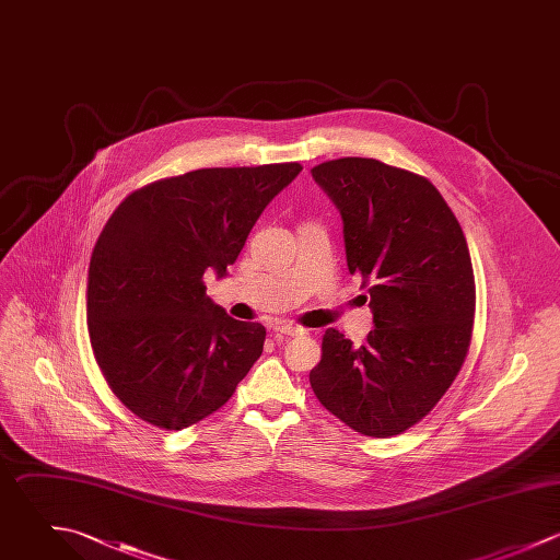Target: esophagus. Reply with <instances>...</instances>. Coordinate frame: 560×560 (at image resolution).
Instances as JSON below:
<instances>
[{"mask_svg": "<svg viewBox=\"0 0 560 560\" xmlns=\"http://www.w3.org/2000/svg\"><path fill=\"white\" fill-rule=\"evenodd\" d=\"M275 331L281 334V336H303V334H305L303 327L290 325V323H279V325H275Z\"/></svg>", "mask_w": 560, "mask_h": 560, "instance_id": "obj_1", "label": "esophagus"}]
</instances>
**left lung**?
I'll return each instance as SVG.
<instances>
[{"mask_svg": "<svg viewBox=\"0 0 560 560\" xmlns=\"http://www.w3.org/2000/svg\"><path fill=\"white\" fill-rule=\"evenodd\" d=\"M312 176L342 215L349 272L371 283L375 329L360 347L327 329L310 384L349 428L388 439L439 404L467 358L476 314L469 246L423 176L362 156L320 163Z\"/></svg>", "mask_w": 560, "mask_h": 560, "instance_id": "obj_1", "label": "left lung"}]
</instances>
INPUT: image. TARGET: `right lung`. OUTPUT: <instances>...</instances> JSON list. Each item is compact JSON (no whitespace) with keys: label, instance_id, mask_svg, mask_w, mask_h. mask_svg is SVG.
I'll list each match as a JSON object with an SVG mask.
<instances>
[{"label":"right lung","instance_id":"right-lung-1","mask_svg":"<svg viewBox=\"0 0 560 560\" xmlns=\"http://www.w3.org/2000/svg\"><path fill=\"white\" fill-rule=\"evenodd\" d=\"M303 167H207L132 191L104 224L86 279L91 347L139 419L185 430L222 408L264 351L259 323L207 296L268 202Z\"/></svg>","mask_w":560,"mask_h":560}]
</instances>
